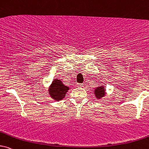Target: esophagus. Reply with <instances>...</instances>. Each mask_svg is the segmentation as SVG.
Listing matches in <instances>:
<instances>
[{
	"instance_id": "esophagus-1",
	"label": "esophagus",
	"mask_w": 149,
	"mask_h": 149,
	"mask_svg": "<svg viewBox=\"0 0 149 149\" xmlns=\"http://www.w3.org/2000/svg\"><path fill=\"white\" fill-rule=\"evenodd\" d=\"M77 86L80 87V88H82V87H84V84H77Z\"/></svg>"
}]
</instances>
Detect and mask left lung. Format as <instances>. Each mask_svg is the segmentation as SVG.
<instances>
[{"mask_svg":"<svg viewBox=\"0 0 149 149\" xmlns=\"http://www.w3.org/2000/svg\"><path fill=\"white\" fill-rule=\"evenodd\" d=\"M93 91L95 97L97 99H101L102 98H103L106 95V89L105 86H99L96 87L94 89Z\"/></svg>","mask_w":149,"mask_h":149,"instance_id":"obj_1","label":"left lung"}]
</instances>
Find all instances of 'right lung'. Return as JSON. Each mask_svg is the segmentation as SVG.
I'll list each match as a JSON object with an SVG mask.
<instances>
[{"label":"right lung","mask_w":149,"mask_h":149,"mask_svg":"<svg viewBox=\"0 0 149 149\" xmlns=\"http://www.w3.org/2000/svg\"><path fill=\"white\" fill-rule=\"evenodd\" d=\"M70 87L63 84L62 81L60 79H55L49 86L48 92L51 98L56 101H59L65 97V94L68 91Z\"/></svg>","instance_id":"right-lung-1"}]
</instances>
